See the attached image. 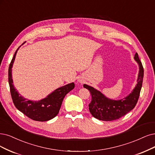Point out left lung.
<instances>
[{
    "label": "left lung",
    "mask_w": 155,
    "mask_h": 155,
    "mask_svg": "<svg viewBox=\"0 0 155 155\" xmlns=\"http://www.w3.org/2000/svg\"><path fill=\"white\" fill-rule=\"evenodd\" d=\"M134 59L139 66L137 84L131 93L125 98L120 100L108 99L93 87L84 85V87L88 89L92 96L89 109L94 117L105 121H113L124 116L134 108L139 98L144 77V68L137 53L135 54Z\"/></svg>",
    "instance_id": "1"
}]
</instances>
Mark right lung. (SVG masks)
<instances>
[{
	"mask_svg": "<svg viewBox=\"0 0 155 155\" xmlns=\"http://www.w3.org/2000/svg\"><path fill=\"white\" fill-rule=\"evenodd\" d=\"M24 44V43H23ZM22 44V45H23ZM18 48L9 66L8 81L10 92L13 104L16 108L30 119L37 121H47L55 117L58 114L64 96L74 87V83L67 84L57 89L47 98L40 101H31L24 98L17 92L13 84L12 66Z\"/></svg>",
	"mask_w": 155,
	"mask_h": 155,
	"instance_id": "right-lung-1",
	"label": "right lung"
}]
</instances>
